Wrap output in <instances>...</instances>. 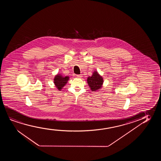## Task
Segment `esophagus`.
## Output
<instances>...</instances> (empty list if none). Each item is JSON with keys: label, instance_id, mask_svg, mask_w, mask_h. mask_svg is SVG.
I'll list each match as a JSON object with an SVG mask.
<instances>
[{"label": "esophagus", "instance_id": "obj_1", "mask_svg": "<svg viewBox=\"0 0 161 161\" xmlns=\"http://www.w3.org/2000/svg\"><path fill=\"white\" fill-rule=\"evenodd\" d=\"M76 77H78V78H81V77H82V75L81 74L77 75H76Z\"/></svg>", "mask_w": 161, "mask_h": 161}]
</instances>
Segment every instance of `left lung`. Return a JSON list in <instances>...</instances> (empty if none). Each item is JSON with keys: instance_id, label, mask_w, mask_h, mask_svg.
<instances>
[{"instance_id": "left-lung-1", "label": "left lung", "mask_w": 161, "mask_h": 161, "mask_svg": "<svg viewBox=\"0 0 161 161\" xmlns=\"http://www.w3.org/2000/svg\"><path fill=\"white\" fill-rule=\"evenodd\" d=\"M103 82V80L102 77L98 74L96 71L93 73L91 77L87 78V83L92 91H96L97 90H99L102 87Z\"/></svg>"}]
</instances>
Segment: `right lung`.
<instances>
[{
  "label": "right lung",
  "instance_id": "obj_1",
  "mask_svg": "<svg viewBox=\"0 0 161 161\" xmlns=\"http://www.w3.org/2000/svg\"><path fill=\"white\" fill-rule=\"evenodd\" d=\"M69 80L68 76H65V77H63L60 75H57L55 76L54 77V84L55 86L57 87L59 90H60L64 85L66 84V82Z\"/></svg>",
  "mask_w": 161,
  "mask_h": 161
}]
</instances>
